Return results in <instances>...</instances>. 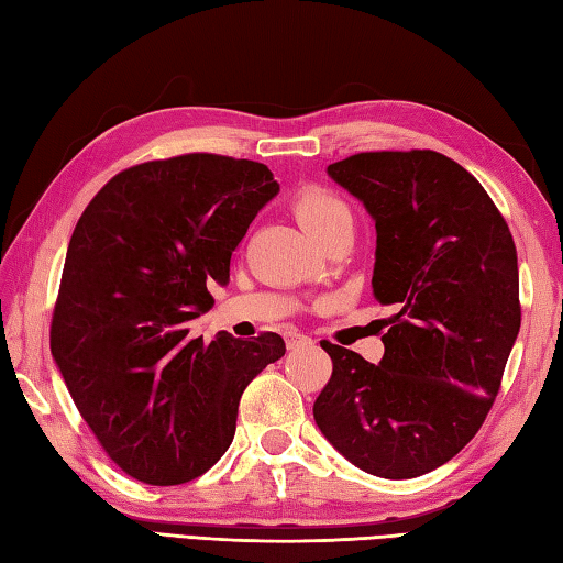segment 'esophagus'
Listing matches in <instances>:
<instances>
[{
	"label": "esophagus",
	"mask_w": 563,
	"mask_h": 563,
	"mask_svg": "<svg viewBox=\"0 0 563 563\" xmlns=\"http://www.w3.org/2000/svg\"><path fill=\"white\" fill-rule=\"evenodd\" d=\"M302 345H312V339L305 336V333L290 331V333H288V349L295 351V349H302Z\"/></svg>",
	"instance_id": "34e87169"
}]
</instances>
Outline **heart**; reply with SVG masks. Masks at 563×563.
<instances>
[{"mask_svg": "<svg viewBox=\"0 0 563 563\" xmlns=\"http://www.w3.org/2000/svg\"><path fill=\"white\" fill-rule=\"evenodd\" d=\"M292 212L302 230L319 239L331 227L351 220V208L333 190L321 186H305L292 198Z\"/></svg>", "mask_w": 563, "mask_h": 563, "instance_id": "1", "label": "heart"}]
</instances>
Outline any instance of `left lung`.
Listing matches in <instances>:
<instances>
[{"mask_svg":"<svg viewBox=\"0 0 563 563\" xmlns=\"http://www.w3.org/2000/svg\"><path fill=\"white\" fill-rule=\"evenodd\" d=\"M327 172L373 214V292L397 314L379 365L321 341L333 373L314 421L363 472L413 479L492 411L520 331L516 244L484 186L440 152H361Z\"/></svg>","mask_w":563,"mask_h":563,"instance_id":"1","label":"left lung"}]
</instances>
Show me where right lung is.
I'll list each match as a JSON object with an SVG mask.
<instances>
[{
  "label": "right lung",
  "mask_w": 563,
  "mask_h": 563,
  "mask_svg": "<svg viewBox=\"0 0 563 563\" xmlns=\"http://www.w3.org/2000/svg\"><path fill=\"white\" fill-rule=\"evenodd\" d=\"M278 190L266 164L181 154L115 174L71 232L51 351L106 454L142 484L206 474L232 445L246 385L285 355L273 331L190 339Z\"/></svg>",
  "instance_id": "add662e5"
}]
</instances>
